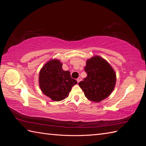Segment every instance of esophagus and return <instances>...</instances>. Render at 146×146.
<instances>
[{"instance_id":"1","label":"esophagus","mask_w":146,"mask_h":146,"mask_svg":"<svg viewBox=\"0 0 146 146\" xmlns=\"http://www.w3.org/2000/svg\"><path fill=\"white\" fill-rule=\"evenodd\" d=\"M81 80H82V78H81L80 77H78V78L77 79V81L78 83H79V82H80L81 81Z\"/></svg>"}]
</instances>
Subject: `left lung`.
Here are the masks:
<instances>
[{"label": "left lung", "instance_id": "1", "mask_svg": "<svg viewBox=\"0 0 146 146\" xmlns=\"http://www.w3.org/2000/svg\"><path fill=\"white\" fill-rule=\"evenodd\" d=\"M85 70L87 77L78 83L86 98L94 102L105 99L115 87L116 74L111 66L100 56L86 61Z\"/></svg>", "mask_w": 146, "mask_h": 146}]
</instances>
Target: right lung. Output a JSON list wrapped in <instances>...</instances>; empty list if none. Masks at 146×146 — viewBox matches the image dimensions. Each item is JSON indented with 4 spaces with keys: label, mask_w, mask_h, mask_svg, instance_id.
Listing matches in <instances>:
<instances>
[{
    "label": "right lung",
    "mask_w": 146,
    "mask_h": 146,
    "mask_svg": "<svg viewBox=\"0 0 146 146\" xmlns=\"http://www.w3.org/2000/svg\"><path fill=\"white\" fill-rule=\"evenodd\" d=\"M62 65L59 60L52 59L42 66L39 74V85L42 93L56 102L68 98L72 87L77 83L69 70H63Z\"/></svg>",
    "instance_id": "right-lung-1"
}]
</instances>
